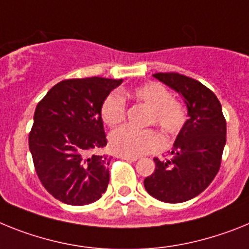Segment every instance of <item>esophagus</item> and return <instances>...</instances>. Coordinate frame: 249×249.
<instances>
[{
  "instance_id": "obj_1",
  "label": "esophagus",
  "mask_w": 249,
  "mask_h": 249,
  "mask_svg": "<svg viewBox=\"0 0 249 249\" xmlns=\"http://www.w3.org/2000/svg\"><path fill=\"white\" fill-rule=\"evenodd\" d=\"M118 158H120V159H124V160H127V161H137L138 160V157H127V155H119Z\"/></svg>"
}]
</instances>
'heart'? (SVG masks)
I'll list each match as a JSON object with an SVG mask.
<instances>
[{"label": "heart", "mask_w": 249, "mask_h": 249, "mask_svg": "<svg viewBox=\"0 0 249 249\" xmlns=\"http://www.w3.org/2000/svg\"><path fill=\"white\" fill-rule=\"evenodd\" d=\"M137 103L145 105L149 109L148 125H157L169 137H176L183 130L188 119L184 104L173 99L169 89L159 83H148L137 86L130 92ZM126 115V104L118 92L107 96L101 107L104 123L109 126L120 124ZM109 145L114 153L127 157H139L163 146V138L153 129L135 130L124 126L112 131L109 137Z\"/></svg>", "instance_id": "1"}]
</instances>
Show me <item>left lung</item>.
<instances>
[{
  "mask_svg": "<svg viewBox=\"0 0 249 249\" xmlns=\"http://www.w3.org/2000/svg\"><path fill=\"white\" fill-rule=\"evenodd\" d=\"M153 76L184 98L189 119L177 137L172 158H154L155 170L144 179V187L161 202L181 203L202 193L217 176L226 145V119L214 92L199 81L178 72Z\"/></svg>",
  "mask_w": 249,
  "mask_h": 249,
  "instance_id": "8db88e82",
  "label": "left lung"
}]
</instances>
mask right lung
Instances as JSON below:
<instances>
[{
	"label": "right lung",
	"instance_id": "obj_1",
	"mask_svg": "<svg viewBox=\"0 0 249 249\" xmlns=\"http://www.w3.org/2000/svg\"><path fill=\"white\" fill-rule=\"evenodd\" d=\"M123 80L107 77L62 80L37 104L29 146L35 170L53 198L70 205L96 202L109 184L111 158L101 107Z\"/></svg>",
	"mask_w": 249,
	"mask_h": 249
}]
</instances>
